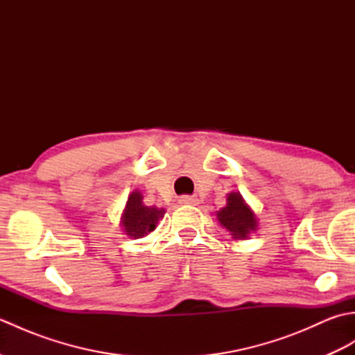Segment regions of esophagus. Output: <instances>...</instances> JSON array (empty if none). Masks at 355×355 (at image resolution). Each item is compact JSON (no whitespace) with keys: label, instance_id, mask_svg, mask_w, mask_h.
Listing matches in <instances>:
<instances>
[{"label":"esophagus","instance_id":"34e87169","mask_svg":"<svg viewBox=\"0 0 355 355\" xmlns=\"http://www.w3.org/2000/svg\"><path fill=\"white\" fill-rule=\"evenodd\" d=\"M178 202H180V205H191V206H195V205H198V198L189 197V195H184V197H182V198L178 200Z\"/></svg>","mask_w":355,"mask_h":355}]
</instances>
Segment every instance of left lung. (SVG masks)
<instances>
[{
  "label": "left lung",
  "instance_id": "left-lung-1",
  "mask_svg": "<svg viewBox=\"0 0 355 355\" xmlns=\"http://www.w3.org/2000/svg\"><path fill=\"white\" fill-rule=\"evenodd\" d=\"M216 218L235 239L248 238L258 227L253 210L245 205L239 192H230L227 195V205L220 212H216Z\"/></svg>",
  "mask_w": 355,
  "mask_h": 355
}]
</instances>
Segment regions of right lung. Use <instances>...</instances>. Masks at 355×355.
I'll use <instances>...</instances> for the list:
<instances>
[{
	"mask_svg": "<svg viewBox=\"0 0 355 355\" xmlns=\"http://www.w3.org/2000/svg\"><path fill=\"white\" fill-rule=\"evenodd\" d=\"M164 214L166 210L162 207L143 205V195L139 191H134L128 197L120 223H122V227L128 236L137 239L155 230L158 221L162 220Z\"/></svg>",
	"mask_w": 355,
	"mask_h": 355,
	"instance_id": "1",
	"label": "right lung"
}]
</instances>
